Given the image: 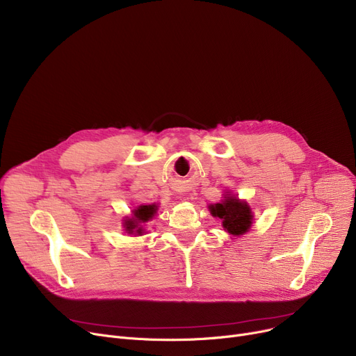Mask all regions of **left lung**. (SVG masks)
Returning <instances> with one entry per match:
<instances>
[{"mask_svg": "<svg viewBox=\"0 0 356 356\" xmlns=\"http://www.w3.org/2000/svg\"><path fill=\"white\" fill-rule=\"evenodd\" d=\"M211 213L222 219V225L231 235H242L251 228L252 213L245 202L227 196L222 203L211 204Z\"/></svg>", "mask_w": 356, "mask_h": 356, "instance_id": "left-lung-1", "label": "left lung"}]
</instances>
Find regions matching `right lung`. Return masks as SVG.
Here are the masks:
<instances>
[{
    "instance_id": "add662e5",
    "label": "right lung",
    "mask_w": 356,
    "mask_h": 356,
    "mask_svg": "<svg viewBox=\"0 0 356 356\" xmlns=\"http://www.w3.org/2000/svg\"><path fill=\"white\" fill-rule=\"evenodd\" d=\"M156 209H157L156 204H143V207L137 208L134 211V218L127 219L125 223H124L127 232L128 234H134L136 232V234L141 235L143 234L141 223H145L147 220L152 219L154 216V213H156Z\"/></svg>"
}]
</instances>
